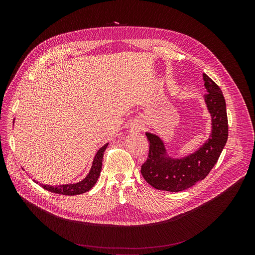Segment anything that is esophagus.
Returning a JSON list of instances; mask_svg holds the SVG:
<instances>
[{"mask_svg": "<svg viewBox=\"0 0 255 255\" xmlns=\"http://www.w3.org/2000/svg\"><path fill=\"white\" fill-rule=\"evenodd\" d=\"M140 128H141V126H137V127H136V129H137V130H139Z\"/></svg>", "mask_w": 255, "mask_h": 255, "instance_id": "obj_1", "label": "esophagus"}]
</instances>
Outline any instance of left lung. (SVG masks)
Instances as JSON below:
<instances>
[{
    "label": "left lung",
    "mask_w": 255,
    "mask_h": 255,
    "mask_svg": "<svg viewBox=\"0 0 255 255\" xmlns=\"http://www.w3.org/2000/svg\"><path fill=\"white\" fill-rule=\"evenodd\" d=\"M203 77L208 92L205 101L212 116V134L203 146L183 159H171L164 156L165 148L159 137L146 133L149 151L141 165V173L156 190L180 192L196 185L210 173L227 142L228 118L223 93L206 74Z\"/></svg>",
    "instance_id": "1"
}]
</instances>
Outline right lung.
<instances>
[{
	"label": "right lung",
	"instance_id": "1",
	"mask_svg": "<svg viewBox=\"0 0 255 255\" xmlns=\"http://www.w3.org/2000/svg\"><path fill=\"white\" fill-rule=\"evenodd\" d=\"M107 146H108V143L105 144L101 149H99V151L97 152V154L95 156V159L93 161V165H92L90 173L88 174V176L84 180L80 181V183L74 184V185H63V186L61 185V186H57V187L41 185V187L43 189L51 192V193L65 195V196L81 195L83 193H86V192L90 191L95 186V184L97 183V180L100 176L101 169H102L103 156H104V152H105Z\"/></svg>",
	"mask_w": 255,
	"mask_h": 255
}]
</instances>
